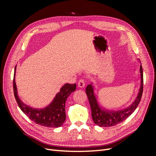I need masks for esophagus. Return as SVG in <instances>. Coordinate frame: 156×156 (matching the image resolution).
<instances>
[{
  "mask_svg": "<svg viewBox=\"0 0 156 156\" xmlns=\"http://www.w3.org/2000/svg\"><path fill=\"white\" fill-rule=\"evenodd\" d=\"M84 86H85V81H84L83 79H81L78 83V87L79 88H84Z\"/></svg>",
  "mask_w": 156,
  "mask_h": 156,
  "instance_id": "34e87169",
  "label": "esophagus"
}]
</instances>
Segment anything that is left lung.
Returning <instances> with one entry per match:
<instances>
[{"mask_svg":"<svg viewBox=\"0 0 156 156\" xmlns=\"http://www.w3.org/2000/svg\"><path fill=\"white\" fill-rule=\"evenodd\" d=\"M138 61L140 63L139 58ZM140 87L136 97L134 101L125 108L120 110H111L103 107L99 101L98 96L95 94V86L92 82L89 84L86 88V93L88 96L90 105L92 111V117L94 123L100 127H111L124 121L128 118L139 105L141 100L143 90V67L140 65Z\"/></svg>","mask_w":156,"mask_h":156,"instance_id":"obj_1","label":"left lung"}]
</instances>
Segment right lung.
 <instances>
[{"label": "right lung", "mask_w": 156, "mask_h": 156, "mask_svg": "<svg viewBox=\"0 0 156 156\" xmlns=\"http://www.w3.org/2000/svg\"><path fill=\"white\" fill-rule=\"evenodd\" d=\"M17 65L13 76V93L21 110L35 123L48 127H58L66 120L65 105L67 98L76 90V84L66 83L48 105L44 108H34L23 103L17 94L15 81Z\"/></svg>", "instance_id": "add662e5"}]
</instances>
